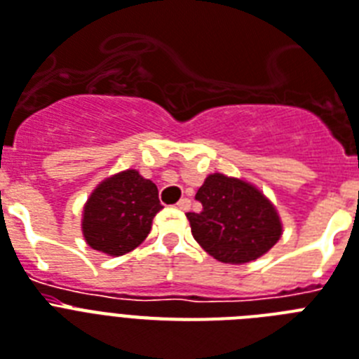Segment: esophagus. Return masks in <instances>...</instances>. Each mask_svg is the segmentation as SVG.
Wrapping results in <instances>:
<instances>
[{
	"label": "esophagus",
	"instance_id": "esophagus-1",
	"mask_svg": "<svg viewBox=\"0 0 359 359\" xmlns=\"http://www.w3.org/2000/svg\"><path fill=\"white\" fill-rule=\"evenodd\" d=\"M189 206H191V201L188 199V197H182V199L177 203V208L182 210V212H186V210H189Z\"/></svg>",
	"mask_w": 359,
	"mask_h": 359
}]
</instances>
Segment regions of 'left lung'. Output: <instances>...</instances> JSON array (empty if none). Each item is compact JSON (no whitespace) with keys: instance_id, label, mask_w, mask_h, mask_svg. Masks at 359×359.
<instances>
[{"instance_id":"1","label":"left lung","mask_w":359,"mask_h":359,"mask_svg":"<svg viewBox=\"0 0 359 359\" xmlns=\"http://www.w3.org/2000/svg\"><path fill=\"white\" fill-rule=\"evenodd\" d=\"M195 199L203 210L188 212L186 217L195 241L215 260L247 264L280 240L282 223L275 206L245 180L210 175Z\"/></svg>"}]
</instances>
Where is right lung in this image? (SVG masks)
<instances>
[{
	"instance_id": "add662e5",
	"label": "right lung",
	"mask_w": 359,
	"mask_h": 359,
	"mask_svg": "<svg viewBox=\"0 0 359 359\" xmlns=\"http://www.w3.org/2000/svg\"><path fill=\"white\" fill-rule=\"evenodd\" d=\"M160 205L158 188L138 171L103 180L84 206L83 234L92 249L121 256L147 238Z\"/></svg>"
}]
</instances>
